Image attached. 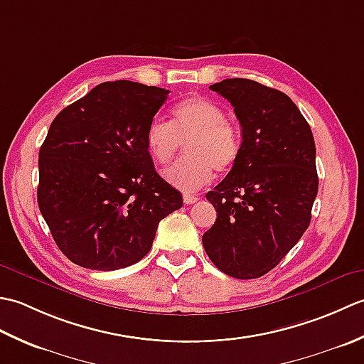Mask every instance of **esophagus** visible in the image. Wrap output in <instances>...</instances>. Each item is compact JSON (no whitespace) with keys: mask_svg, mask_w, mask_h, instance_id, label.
I'll list each match as a JSON object with an SVG mask.
<instances>
[{"mask_svg":"<svg viewBox=\"0 0 364 364\" xmlns=\"http://www.w3.org/2000/svg\"><path fill=\"white\" fill-rule=\"evenodd\" d=\"M197 200H198V197H197V196H192V194H184V196H183V202L186 203V205L196 203Z\"/></svg>","mask_w":364,"mask_h":364,"instance_id":"esophagus-1","label":"esophagus"}]
</instances>
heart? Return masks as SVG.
I'll list each match as a JSON object with an SVG mask.
<instances>
[{
	"instance_id": "1",
	"label": "heart",
	"mask_w": 364,
	"mask_h": 364,
	"mask_svg": "<svg viewBox=\"0 0 364 364\" xmlns=\"http://www.w3.org/2000/svg\"><path fill=\"white\" fill-rule=\"evenodd\" d=\"M173 122L156 117L145 131V145L153 161L167 164L188 142L189 156L164 172V180L183 192L198 191L214 178V170L228 172L241 153V136L225 119L222 106L203 97H189L178 103Z\"/></svg>"
}]
</instances>
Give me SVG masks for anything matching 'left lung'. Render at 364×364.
<instances>
[{
	"mask_svg": "<svg viewBox=\"0 0 364 364\" xmlns=\"http://www.w3.org/2000/svg\"><path fill=\"white\" fill-rule=\"evenodd\" d=\"M210 89L235 107L242 144L236 164L206 194L218 219L202 242L223 274L250 280L272 270L310 225L319 186L314 139L280 90L244 78Z\"/></svg>",
	"mask_w": 364,
	"mask_h": 364,
	"instance_id": "obj_1",
	"label": "left lung"
}]
</instances>
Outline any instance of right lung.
<instances>
[{"label":"right lung","instance_id":"1","mask_svg":"<svg viewBox=\"0 0 364 364\" xmlns=\"http://www.w3.org/2000/svg\"><path fill=\"white\" fill-rule=\"evenodd\" d=\"M168 90L102 82L53 120L38 151L37 202L75 264L117 270L150 252L183 197L154 170L145 131Z\"/></svg>","mask_w":364,"mask_h":364}]
</instances>
